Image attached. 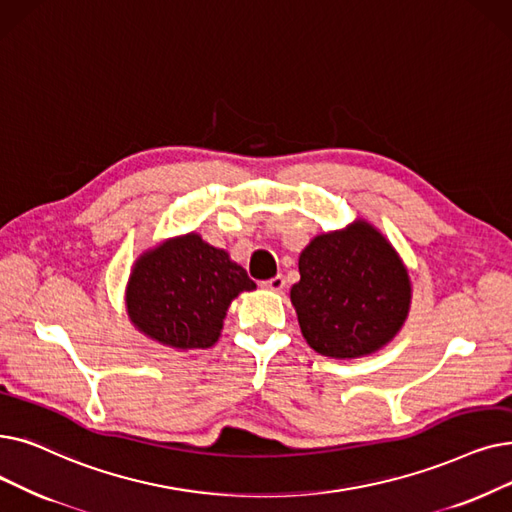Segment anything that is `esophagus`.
Wrapping results in <instances>:
<instances>
[{"instance_id":"obj_1","label":"esophagus","mask_w":512,"mask_h":512,"mask_svg":"<svg viewBox=\"0 0 512 512\" xmlns=\"http://www.w3.org/2000/svg\"><path fill=\"white\" fill-rule=\"evenodd\" d=\"M284 284H286L284 276L278 274V276H274V278H270V280H265V282H263V288H268V291H274V293H280L282 288H284Z\"/></svg>"}]
</instances>
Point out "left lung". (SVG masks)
I'll return each mask as SVG.
<instances>
[{
    "label": "left lung",
    "instance_id": "left-lung-1",
    "mask_svg": "<svg viewBox=\"0 0 512 512\" xmlns=\"http://www.w3.org/2000/svg\"><path fill=\"white\" fill-rule=\"evenodd\" d=\"M291 288L301 335L326 358H366L395 339L412 303L406 263L366 219L318 234L299 255Z\"/></svg>",
    "mask_w": 512,
    "mask_h": 512
}]
</instances>
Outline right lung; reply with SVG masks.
Wrapping results in <instances>:
<instances>
[{"mask_svg": "<svg viewBox=\"0 0 512 512\" xmlns=\"http://www.w3.org/2000/svg\"><path fill=\"white\" fill-rule=\"evenodd\" d=\"M255 282L224 249L188 232L146 249L129 272L125 309L142 335L188 351L217 343L230 303Z\"/></svg>", "mask_w": 512, "mask_h": 512, "instance_id": "obj_1", "label": "right lung"}]
</instances>
